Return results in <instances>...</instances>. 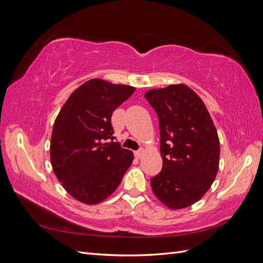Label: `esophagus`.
<instances>
[{
  "label": "esophagus",
  "mask_w": 263,
  "mask_h": 263,
  "mask_svg": "<svg viewBox=\"0 0 263 263\" xmlns=\"http://www.w3.org/2000/svg\"><path fill=\"white\" fill-rule=\"evenodd\" d=\"M134 155H135V157H136V158L140 159V158L142 157V155H144V150H142V149H139V150H137V151H135Z\"/></svg>",
  "instance_id": "34e87169"
}]
</instances>
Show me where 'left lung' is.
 <instances>
[{
	"label": "left lung",
	"mask_w": 263,
	"mask_h": 263,
	"mask_svg": "<svg viewBox=\"0 0 263 263\" xmlns=\"http://www.w3.org/2000/svg\"><path fill=\"white\" fill-rule=\"evenodd\" d=\"M145 98L160 127L162 170L150 184L156 197L170 210L200 201L216 178L219 139L201 98L185 84L153 89Z\"/></svg>",
	"instance_id": "left-lung-1"
}]
</instances>
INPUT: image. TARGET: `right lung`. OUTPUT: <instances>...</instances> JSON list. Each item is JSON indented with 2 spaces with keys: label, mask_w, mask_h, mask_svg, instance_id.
I'll return each instance as SVG.
<instances>
[{
  "label": "right lung",
  "mask_w": 263,
  "mask_h": 263,
  "mask_svg": "<svg viewBox=\"0 0 263 263\" xmlns=\"http://www.w3.org/2000/svg\"><path fill=\"white\" fill-rule=\"evenodd\" d=\"M135 87L92 79L71 93L55 118L50 161L53 173L79 202L101 203L115 192L134 155L114 141L110 117Z\"/></svg>",
  "instance_id": "obj_1"
}]
</instances>
